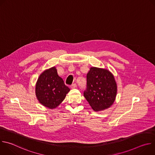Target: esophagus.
Returning a JSON list of instances; mask_svg holds the SVG:
<instances>
[{"mask_svg": "<svg viewBox=\"0 0 155 155\" xmlns=\"http://www.w3.org/2000/svg\"><path fill=\"white\" fill-rule=\"evenodd\" d=\"M71 87L72 88V89H74V88L77 87V84H76V83L72 84L71 86Z\"/></svg>", "mask_w": 155, "mask_h": 155, "instance_id": "obj_1", "label": "esophagus"}]
</instances>
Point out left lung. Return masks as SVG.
I'll list each match as a JSON object with an SVG mask.
<instances>
[{"instance_id": "obj_1", "label": "left lung", "mask_w": 155, "mask_h": 155, "mask_svg": "<svg viewBox=\"0 0 155 155\" xmlns=\"http://www.w3.org/2000/svg\"><path fill=\"white\" fill-rule=\"evenodd\" d=\"M86 81L84 97L94 111L103 110L113 104L117 86L114 75L108 71L91 68L86 75Z\"/></svg>"}]
</instances>
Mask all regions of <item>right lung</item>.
Returning <instances> with one entry per match:
<instances>
[{
  "label": "right lung",
  "instance_id": "right-lung-1",
  "mask_svg": "<svg viewBox=\"0 0 155 155\" xmlns=\"http://www.w3.org/2000/svg\"><path fill=\"white\" fill-rule=\"evenodd\" d=\"M70 91L53 67L44 71L39 77L35 87L36 96L43 105L54 108L65 99Z\"/></svg>",
  "mask_w": 155,
  "mask_h": 155
}]
</instances>
